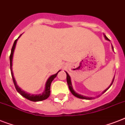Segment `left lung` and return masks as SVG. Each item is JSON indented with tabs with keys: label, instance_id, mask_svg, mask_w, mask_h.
<instances>
[{
	"label": "left lung",
	"instance_id": "obj_1",
	"mask_svg": "<svg viewBox=\"0 0 125 125\" xmlns=\"http://www.w3.org/2000/svg\"><path fill=\"white\" fill-rule=\"evenodd\" d=\"M104 37H105V39L106 40H107V41H110L109 39L107 38L106 37V35H104ZM112 48H113V51H114V48H113V46H112ZM66 74H67V84H68V86H69V90H70V91H71V93H72V95H74L75 96H76V97H77V98H81V99H86V100H91V99H93V98H95L94 97H88V96H83V95H79V94H78V93H75V92L74 91V90H73V88H72V83H71V77H70V75H69V74H68L67 72H65ZM114 79H113V81H112V83H111V84H110V86L109 87H108L106 89V90H105L103 92H102V94L103 93H104L105 92H106L107 90H108V89L111 86V85L113 84V81H114Z\"/></svg>",
	"mask_w": 125,
	"mask_h": 125
}]
</instances>
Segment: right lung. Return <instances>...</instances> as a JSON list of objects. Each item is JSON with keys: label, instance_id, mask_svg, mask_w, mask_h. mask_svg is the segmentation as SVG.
<instances>
[{"label": "right lung", "instance_id": "add662e5", "mask_svg": "<svg viewBox=\"0 0 125 125\" xmlns=\"http://www.w3.org/2000/svg\"><path fill=\"white\" fill-rule=\"evenodd\" d=\"M21 36V35L19 36V37ZM18 37V38H19ZM18 38L17 39H16L14 42V44H13V46H12V48L11 49V54H10V56H9V59H10V69H11V75H12V81H13V83H14V86H15L16 89L17 90V92H18L21 95L25 97V98H27L28 100H30V101L32 102H39V101H42V100H46L47 98L50 96V88H51V82L53 81V79H54L55 77H56L58 73L60 72V71H59L58 72L56 73V74H54V75H52L51 76H50L48 79L47 80V82L46 83V86H45V90L41 94H39V95H33V94H30V93H27V92H25L23 90H22L17 85V83L16 82L15 79H14V75H13V72H12V57H13V54H14V51L15 50L16 44V42H17V41L18 39Z\"/></svg>", "mask_w": 125, "mask_h": 125}]
</instances>
